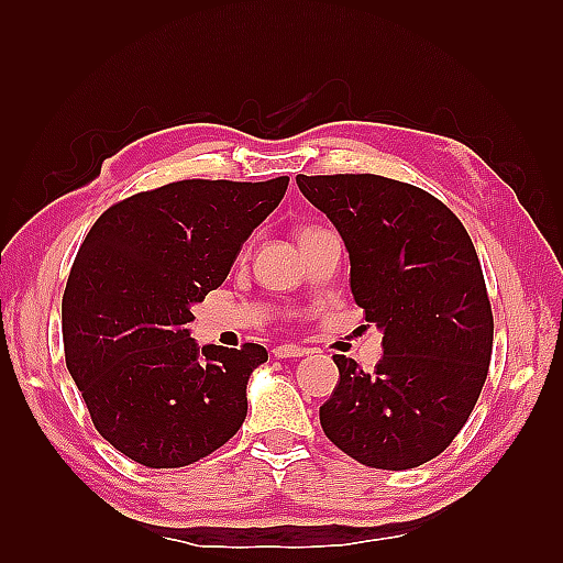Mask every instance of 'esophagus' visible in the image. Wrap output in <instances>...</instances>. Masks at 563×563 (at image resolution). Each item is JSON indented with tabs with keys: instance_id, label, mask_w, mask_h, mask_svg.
<instances>
[{
	"instance_id": "obj_1",
	"label": "esophagus",
	"mask_w": 563,
	"mask_h": 563,
	"mask_svg": "<svg viewBox=\"0 0 563 563\" xmlns=\"http://www.w3.org/2000/svg\"><path fill=\"white\" fill-rule=\"evenodd\" d=\"M273 355L283 361V357H302L309 355V349H300V345H292V343H285V345H275Z\"/></svg>"
}]
</instances>
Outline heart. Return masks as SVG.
<instances>
[{
	"instance_id": "b5f03b06",
	"label": "heart",
	"mask_w": 563,
	"mask_h": 563,
	"mask_svg": "<svg viewBox=\"0 0 563 563\" xmlns=\"http://www.w3.org/2000/svg\"><path fill=\"white\" fill-rule=\"evenodd\" d=\"M309 230H314V227H307V230H302V232H309ZM302 232H300V234H302Z\"/></svg>"
}]
</instances>
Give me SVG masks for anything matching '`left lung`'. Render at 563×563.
<instances>
[{
    "instance_id": "1",
    "label": "left lung",
    "mask_w": 563,
    "mask_h": 563,
    "mask_svg": "<svg viewBox=\"0 0 563 563\" xmlns=\"http://www.w3.org/2000/svg\"><path fill=\"white\" fill-rule=\"evenodd\" d=\"M297 186L339 230L353 297L385 349L373 375L333 355L341 379L319 409L321 428L375 470L438 457L470 418L492 363L494 314L470 234L438 198L394 178L300 174Z\"/></svg>"
}]
</instances>
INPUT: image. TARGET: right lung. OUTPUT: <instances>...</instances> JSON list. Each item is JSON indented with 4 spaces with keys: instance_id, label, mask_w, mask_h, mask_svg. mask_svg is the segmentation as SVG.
<instances>
[{
    "instance_id": "add662e5",
    "label": "right lung",
    "mask_w": 563,
    "mask_h": 563,
    "mask_svg": "<svg viewBox=\"0 0 563 563\" xmlns=\"http://www.w3.org/2000/svg\"><path fill=\"white\" fill-rule=\"evenodd\" d=\"M290 178L166 184L93 222L63 297L65 361L99 433L152 470L194 464L246 418V382L268 361L190 339V307L224 283Z\"/></svg>"
}]
</instances>
